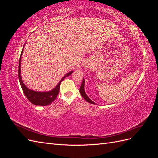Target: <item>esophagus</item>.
<instances>
[{
	"instance_id": "obj_1",
	"label": "esophagus",
	"mask_w": 158,
	"mask_h": 158,
	"mask_svg": "<svg viewBox=\"0 0 158 158\" xmlns=\"http://www.w3.org/2000/svg\"><path fill=\"white\" fill-rule=\"evenodd\" d=\"M84 66L85 69H89V68L91 67V66H92V65H91V64H90L89 63H86L85 64H84Z\"/></svg>"
}]
</instances>
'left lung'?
I'll return each instance as SVG.
<instances>
[{"label":"left lung","instance_id":"1","mask_svg":"<svg viewBox=\"0 0 158 158\" xmlns=\"http://www.w3.org/2000/svg\"><path fill=\"white\" fill-rule=\"evenodd\" d=\"M80 94L82 95V96L83 97V98L86 100V102H88V103H92V104H95V103L94 102H92V100H91L88 97L87 94H85V91H84V80L83 79V81H82V85H81V86L80 88Z\"/></svg>","mask_w":158,"mask_h":158}]
</instances>
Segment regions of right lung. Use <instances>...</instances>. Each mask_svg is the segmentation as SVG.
I'll return each instance as SVG.
<instances>
[{
  "label": "right lung",
  "instance_id": "add662e5",
  "mask_svg": "<svg viewBox=\"0 0 158 158\" xmlns=\"http://www.w3.org/2000/svg\"><path fill=\"white\" fill-rule=\"evenodd\" d=\"M24 45L23 47V49L21 52V55L22 54L23 49L24 48ZM21 64V56L20 59V61H19V65H18V78L20 83L21 85L22 89L23 90V93H24L26 98L28 99L29 101L33 103L35 105V106H47V105L51 104L54 100L56 98L57 95L59 94V89H60V83L66 77L70 76L72 73H73V71H70L69 73L66 74L64 77L60 80L59 83L57 84L56 86L51 91L49 92H35V91L31 90L29 88H27L25 84H23V81L21 78V69H20V64Z\"/></svg>",
  "mask_w": 158,
  "mask_h": 158
}]
</instances>
